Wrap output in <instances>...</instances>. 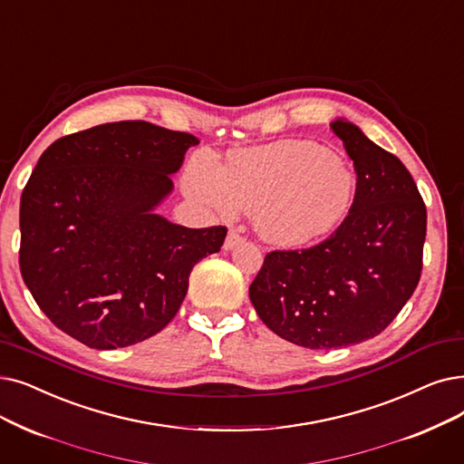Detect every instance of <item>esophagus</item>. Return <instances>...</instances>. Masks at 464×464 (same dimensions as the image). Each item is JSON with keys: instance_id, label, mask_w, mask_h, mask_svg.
<instances>
[{"instance_id": "1", "label": "esophagus", "mask_w": 464, "mask_h": 464, "mask_svg": "<svg viewBox=\"0 0 464 464\" xmlns=\"http://www.w3.org/2000/svg\"><path fill=\"white\" fill-rule=\"evenodd\" d=\"M243 243V237H240L237 231H229V235H227V238H226V243H224V248L226 250H233L237 245H240Z\"/></svg>"}]
</instances>
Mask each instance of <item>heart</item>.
I'll return each instance as SVG.
<instances>
[{"mask_svg":"<svg viewBox=\"0 0 464 464\" xmlns=\"http://www.w3.org/2000/svg\"><path fill=\"white\" fill-rule=\"evenodd\" d=\"M188 191L233 214L252 210L256 231L276 246H304L332 233L349 214L356 182L337 155L305 140L233 151L224 170L195 165Z\"/></svg>","mask_w":464,"mask_h":464,"instance_id":"1","label":"heart"}]
</instances>
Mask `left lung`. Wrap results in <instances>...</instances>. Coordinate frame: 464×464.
<instances>
[{"label": "left lung", "mask_w": 464, "mask_h": 464, "mask_svg": "<svg viewBox=\"0 0 464 464\" xmlns=\"http://www.w3.org/2000/svg\"><path fill=\"white\" fill-rule=\"evenodd\" d=\"M356 172L347 218L305 250H275L250 285L264 324L307 349H339L385 330L419 285L427 208L401 160L345 119L330 123Z\"/></svg>", "instance_id": "left-lung-1"}]
</instances>
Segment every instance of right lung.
Instances as JSON below:
<instances>
[{"label": "right lung", "mask_w": 464, "mask_h": 464, "mask_svg": "<svg viewBox=\"0 0 464 464\" xmlns=\"http://www.w3.org/2000/svg\"><path fill=\"white\" fill-rule=\"evenodd\" d=\"M198 140L146 121L58 138L20 197V273L56 328L111 351L163 330L197 261L227 227L189 229L155 214Z\"/></svg>", "instance_id": "right-lung-1"}]
</instances>
